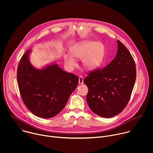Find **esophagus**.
<instances>
[{"label": "esophagus", "instance_id": "esophagus-1", "mask_svg": "<svg viewBox=\"0 0 153 153\" xmlns=\"http://www.w3.org/2000/svg\"><path fill=\"white\" fill-rule=\"evenodd\" d=\"M79 84H82V83H83V77L81 76H80L79 77Z\"/></svg>", "mask_w": 153, "mask_h": 153}]
</instances>
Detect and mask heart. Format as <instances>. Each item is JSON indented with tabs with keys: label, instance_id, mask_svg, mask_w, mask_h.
Returning a JSON list of instances; mask_svg holds the SVG:
<instances>
[{
	"label": "heart",
	"instance_id": "heart-1",
	"mask_svg": "<svg viewBox=\"0 0 153 153\" xmlns=\"http://www.w3.org/2000/svg\"><path fill=\"white\" fill-rule=\"evenodd\" d=\"M71 54L65 53L63 59L65 63L70 68L76 65L74 56L77 59H82L83 66L88 70H94L102 64L104 58V46L100 42L84 41L72 46Z\"/></svg>",
	"mask_w": 153,
	"mask_h": 153
}]
</instances>
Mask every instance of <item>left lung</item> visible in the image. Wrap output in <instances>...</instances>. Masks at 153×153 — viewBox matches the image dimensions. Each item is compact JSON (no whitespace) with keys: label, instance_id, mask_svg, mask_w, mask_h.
<instances>
[{"label":"left lung","instance_id":"left-lung-1","mask_svg":"<svg viewBox=\"0 0 153 153\" xmlns=\"http://www.w3.org/2000/svg\"><path fill=\"white\" fill-rule=\"evenodd\" d=\"M116 57L103 68H97L83 82L88 86L86 101L93 113L109 118L121 113L128 104L133 90L136 68L128 49L117 40Z\"/></svg>","mask_w":153,"mask_h":153}]
</instances>
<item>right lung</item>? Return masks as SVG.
Returning <instances> with one entry per match:
<instances>
[{"label": "right lung", "instance_id": "add662e5", "mask_svg": "<svg viewBox=\"0 0 153 153\" xmlns=\"http://www.w3.org/2000/svg\"><path fill=\"white\" fill-rule=\"evenodd\" d=\"M28 50L20 59L17 79L20 96L28 110L42 118L59 114L76 89L79 77L56 64L38 70L31 65Z\"/></svg>", "mask_w": 153, "mask_h": 153}]
</instances>
